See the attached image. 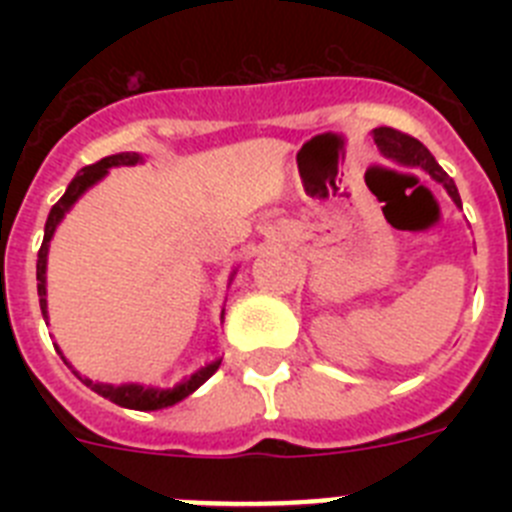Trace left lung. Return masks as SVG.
Wrapping results in <instances>:
<instances>
[{"label": "left lung", "mask_w": 512, "mask_h": 512, "mask_svg": "<svg viewBox=\"0 0 512 512\" xmlns=\"http://www.w3.org/2000/svg\"><path fill=\"white\" fill-rule=\"evenodd\" d=\"M374 143H377V148L384 153V156L397 161V164L413 166V169H423L425 174H431L436 182H441L443 187H446L451 200L461 207V197L454 179H451V176L438 166L433 153L428 151L418 138H413V135L408 133H400V130L395 128H374Z\"/></svg>", "instance_id": "obj_1"}]
</instances>
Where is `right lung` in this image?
Segmentation results:
<instances>
[{"instance_id": "add662e5", "label": "right lung", "mask_w": 512, "mask_h": 512, "mask_svg": "<svg viewBox=\"0 0 512 512\" xmlns=\"http://www.w3.org/2000/svg\"><path fill=\"white\" fill-rule=\"evenodd\" d=\"M140 161H143V156H140V153H115V156L102 158V161H97V164L84 166V169H81L79 174L71 179L66 194H63L61 200H58L56 205L51 207V212H48V220H45L43 246H40V251H38V297H40V310H43L45 320H48V300H45V264H48V246H51V238H53V233H56L58 223H61L63 215L71 210V205L79 200L81 194L87 192L89 187H94V184H97L99 179H102V176L112 169V166H135V164H140ZM56 351H58V346H56ZM58 354H61V351H58ZM61 359H63V354H61ZM220 361L223 359H215L212 364L202 366L200 372H194L192 377L182 379V382L176 384V387H171V390L143 387V384H117L115 387V384L92 382V379L79 377V374H76V377L87 384L89 390H94L97 395H102L104 400L115 402V405H120V408L161 410V408H169V405H176L179 400H184V397L192 395L197 387H202V384H205L207 379L217 372V369H220ZM66 364H69V361H66Z\"/></svg>"}]
</instances>
